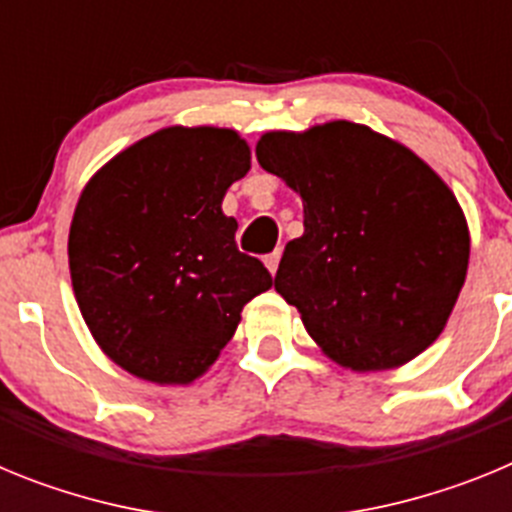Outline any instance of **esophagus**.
<instances>
[{"label":"esophagus","mask_w":512,"mask_h":512,"mask_svg":"<svg viewBox=\"0 0 512 512\" xmlns=\"http://www.w3.org/2000/svg\"><path fill=\"white\" fill-rule=\"evenodd\" d=\"M279 259H282V248H277V251H271L269 256H266V259H264L266 269H269L271 274H277V269H279Z\"/></svg>","instance_id":"1"}]
</instances>
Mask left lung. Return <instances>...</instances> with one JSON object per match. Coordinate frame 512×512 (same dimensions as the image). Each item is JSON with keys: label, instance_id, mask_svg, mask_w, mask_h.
<instances>
[{"label": "left lung", "instance_id": "left-lung-1", "mask_svg": "<svg viewBox=\"0 0 512 512\" xmlns=\"http://www.w3.org/2000/svg\"><path fill=\"white\" fill-rule=\"evenodd\" d=\"M256 158L302 197L305 233L274 287L325 354L372 372L431 346L469 264L467 220L436 171L346 120L261 135Z\"/></svg>", "mask_w": 512, "mask_h": 512}]
</instances>
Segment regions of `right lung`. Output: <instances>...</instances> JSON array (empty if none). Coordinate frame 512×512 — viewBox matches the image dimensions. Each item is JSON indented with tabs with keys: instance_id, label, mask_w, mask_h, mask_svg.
<instances>
[{
	"instance_id": "obj_1",
	"label": "right lung",
	"mask_w": 512,
	"mask_h": 512,
	"mask_svg": "<svg viewBox=\"0 0 512 512\" xmlns=\"http://www.w3.org/2000/svg\"><path fill=\"white\" fill-rule=\"evenodd\" d=\"M248 169L251 151L233 130L164 128L81 192L71 284L94 341L125 372L189 384L233 338L243 305L271 287L220 207Z\"/></svg>"
}]
</instances>
